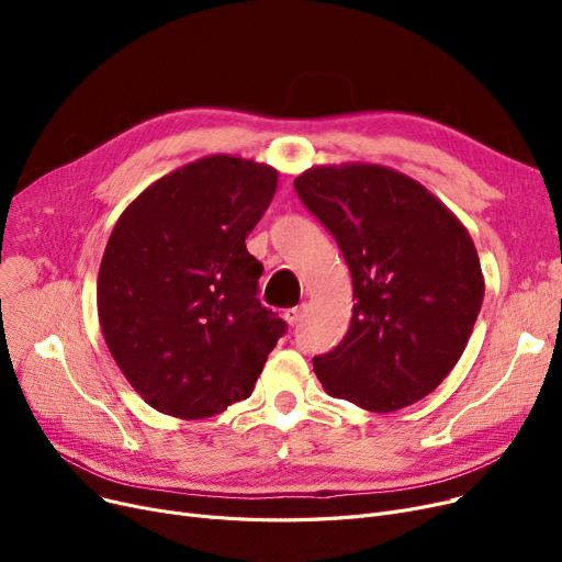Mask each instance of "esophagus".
<instances>
[{"mask_svg":"<svg viewBox=\"0 0 562 562\" xmlns=\"http://www.w3.org/2000/svg\"><path fill=\"white\" fill-rule=\"evenodd\" d=\"M301 318H303V305H301V307L284 310V321L289 323V326H299Z\"/></svg>","mask_w":562,"mask_h":562,"instance_id":"esophagus-1","label":"esophagus"}]
</instances>
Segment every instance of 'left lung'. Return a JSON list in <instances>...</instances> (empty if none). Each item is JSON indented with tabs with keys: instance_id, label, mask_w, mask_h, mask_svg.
<instances>
[{
	"instance_id": "left-lung-1",
	"label": "left lung",
	"mask_w": 562,
	"mask_h": 562,
	"mask_svg": "<svg viewBox=\"0 0 562 562\" xmlns=\"http://www.w3.org/2000/svg\"><path fill=\"white\" fill-rule=\"evenodd\" d=\"M293 189L335 236L352 278L350 328L312 360L323 390L371 412L428 396L460 360L483 305L469 232L385 166H318Z\"/></svg>"
}]
</instances>
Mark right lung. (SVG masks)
<instances>
[{
    "label": "right lung",
    "mask_w": 562,
    "mask_h": 562,
    "mask_svg": "<svg viewBox=\"0 0 562 562\" xmlns=\"http://www.w3.org/2000/svg\"><path fill=\"white\" fill-rule=\"evenodd\" d=\"M278 170L214 155L147 187L102 257L98 312L132 387L164 415L202 419L252 394L286 323L257 299L246 236Z\"/></svg>",
    "instance_id": "right-lung-1"
}]
</instances>
